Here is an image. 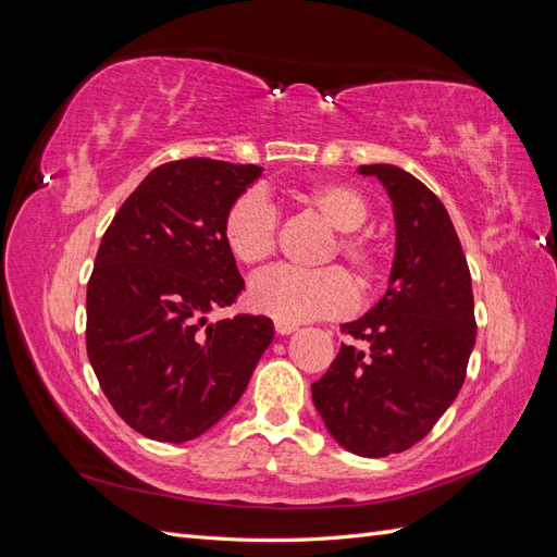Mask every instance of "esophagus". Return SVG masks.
Instances as JSON below:
<instances>
[{"mask_svg": "<svg viewBox=\"0 0 557 557\" xmlns=\"http://www.w3.org/2000/svg\"><path fill=\"white\" fill-rule=\"evenodd\" d=\"M274 330H276L281 336H285V334H293V332L297 330V325H295V323H283V320H276Z\"/></svg>", "mask_w": 557, "mask_h": 557, "instance_id": "34e87169", "label": "esophagus"}]
</instances>
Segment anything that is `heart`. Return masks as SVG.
<instances>
[{
	"label": "heart",
	"mask_w": 557,
	"mask_h": 557,
	"mask_svg": "<svg viewBox=\"0 0 557 557\" xmlns=\"http://www.w3.org/2000/svg\"><path fill=\"white\" fill-rule=\"evenodd\" d=\"M297 199L339 232L325 258L339 256L360 285H372L381 272V250L372 239L356 232L369 215L364 197L342 181H320L299 190ZM276 239L278 213L262 193L250 190L232 201L223 218V242L234 260L260 267L276 252ZM248 301L264 315L297 325L346 315L356 307V288L336 267L320 272L278 267L250 281Z\"/></svg>",
	"instance_id": "heart-1"
}]
</instances>
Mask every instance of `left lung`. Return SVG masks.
<instances>
[{
	"label": "left lung",
	"instance_id": "left-lung-1",
	"mask_svg": "<svg viewBox=\"0 0 557 557\" xmlns=\"http://www.w3.org/2000/svg\"><path fill=\"white\" fill-rule=\"evenodd\" d=\"M358 174L376 176L393 201V269L376 305L342 325L369 352L342 344L311 397L336 444L385 458L423 440L458 397L476 344L474 295L440 197L395 164Z\"/></svg>",
	"mask_w": 557,
	"mask_h": 557
}]
</instances>
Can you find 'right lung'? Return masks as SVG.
Listing matches in <instances>:
<instances>
[{
  "instance_id": "right-lung-1",
  "label": "right lung",
  "mask_w": 557,
  "mask_h": 557,
  "mask_svg": "<svg viewBox=\"0 0 557 557\" xmlns=\"http://www.w3.org/2000/svg\"><path fill=\"white\" fill-rule=\"evenodd\" d=\"M258 164L188 158L160 164L115 213L88 283V358L125 423L183 444L244 395L274 342L267 315L209 313L246 288L223 242L230 205Z\"/></svg>"
}]
</instances>
